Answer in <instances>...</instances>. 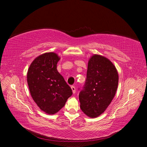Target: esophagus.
Listing matches in <instances>:
<instances>
[{"label": "esophagus", "mask_w": 147, "mask_h": 147, "mask_svg": "<svg viewBox=\"0 0 147 147\" xmlns=\"http://www.w3.org/2000/svg\"><path fill=\"white\" fill-rule=\"evenodd\" d=\"M71 89H72V92H73L74 94H75V91H76V90H75V86H71Z\"/></svg>", "instance_id": "1"}]
</instances>
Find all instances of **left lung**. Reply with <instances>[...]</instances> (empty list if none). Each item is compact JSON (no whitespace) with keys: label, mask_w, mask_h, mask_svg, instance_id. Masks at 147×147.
<instances>
[{"label":"left lung","mask_w":147,"mask_h":147,"mask_svg":"<svg viewBox=\"0 0 147 147\" xmlns=\"http://www.w3.org/2000/svg\"><path fill=\"white\" fill-rule=\"evenodd\" d=\"M118 78L116 67L108 58L99 55L90 57L86 82L79 94L84 114L93 118L105 112L116 94Z\"/></svg>","instance_id":"obj_1"}]
</instances>
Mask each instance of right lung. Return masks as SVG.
Returning <instances> with one entry per match:
<instances>
[{"label":"right lung","mask_w":147,"mask_h":147,"mask_svg":"<svg viewBox=\"0 0 147 147\" xmlns=\"http://www.w3.org/2000/svg\"><path fill=\"white\" fill-rule=\"evenodd\" d=\"M61 57L54 52L43 53L30 64L27 82L30 95L43 112L54 115L72 95V89L57 70Z\"/></svg>","instance_id":"obj_1"}]
</instances>
